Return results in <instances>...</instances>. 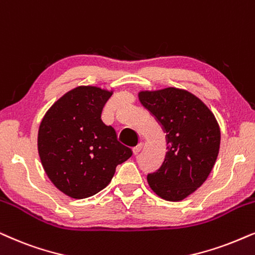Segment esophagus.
<instances>
[{
  "instance_id": "obj_1",
  "label": "esophagus",
  "mask_w": 255,
  "mask_h": 255,
  "mask_svg": "<svg viewBox=\"0 0 255 255\" xmlns=\"http://www.w3.org/2000/svg\"><path fill=\"white\" fill-rule=\"evenodd\" d=\"M143 146H144V143H143V141H140V143L138 144L137 146H134L133 148H132V151H133L134 154H138L140 152L141 148H143Z\"/></svg>"
}]
</instances>
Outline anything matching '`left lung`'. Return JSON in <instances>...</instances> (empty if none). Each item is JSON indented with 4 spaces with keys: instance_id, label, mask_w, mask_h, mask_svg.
<instances>
[{
    "instance_id": "left-lung-1",
    "label": "left lung",
    "mask_w": 255,
    "mask_h": 255,
    "mask_svg": "<svg viewBox=\"0 0 255 255\" xmlns=\"http://www.w3.org/2000/svg\"><path fill=\"white\" fill-rule=\"evenodd\" d=\"M138 97L166 132L165 160L147 174V183L165 200H183L204 184L216 164L219 124L206 104L184 89L140 91Z\"/></svg>"
}]
</instances>
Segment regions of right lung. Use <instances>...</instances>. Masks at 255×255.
Instances as JSON below:
<instances>
[{"instance_id": "right-lung-1", "label": "right lung", "mask_w": 255, "mask_h": 255, "mask_svg": "<svg viewBox=\"0 0 255 255\" xmlns=\"http://www.w3.org/2000/svg\"><path fill=\"white\" fill-rule=\"evenodd\" d=\"M112 91L82 85L63 95L39 124L37 147L51 183L74 199L105 188L118 164L132 156L112 127L101 120Z\"/></svg>"}]
</instances>
